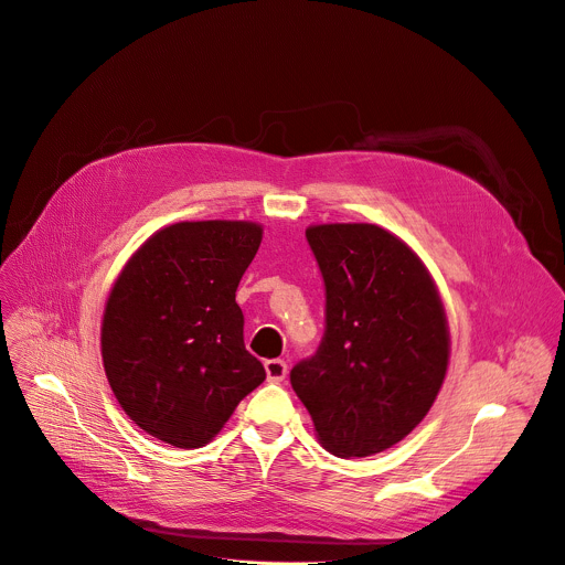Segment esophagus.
<instances>
[{"label": "esophagus", "instance_id": "obj_1", "mask_svg": "<svg viewBox=\"0 0 565 565\" xmlns=\"http://www.w3.org/2000/svg\"><path fill=\"white\" fill-rule=\"evenodd\" d=\"M286 372H288L286 361H281V359L266 361V374H268L270 382H284L286 380Z\"/></svg>", "mask_w": 565, "mask_h": 565}]
</instances>
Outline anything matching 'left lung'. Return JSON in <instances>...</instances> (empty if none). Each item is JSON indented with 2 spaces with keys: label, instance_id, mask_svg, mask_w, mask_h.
I'll list each match as a JSON object with an SVG mask.
<instances>
[{
  "label": "left lung",
  "instance_id": "obj_1",
  "mask_svg": "<svg viewBox=\"0 0 565 565\" xmlns=\"http://www.w3.org/2000/svg\"><path fill=\"white\" fill-rule=\"evenodd\" d=\"M327 288L316 356L290 370L316 436L331 455L384 452L416 429L445 382L449 327L423 258L367 222L311 224Z\"/></svg>",
  "mask_w": 565,
  "mask_h": 565
}]
</instances>
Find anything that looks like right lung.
I'll return each mask as SVG.
<instances>
[{"instance_id":"add662e5","label":"right lung","mask_w":565,"mask_h":565,"mask_svg":"<svg viewBox=\"0 0 565 565\" xmlns=\"http://www.w3.org/2000/svg\"><path fill=\"white\" fill-rule=\"evenodd\" d=\"M263 238L249 220L174 222L125 263L102 318L113 395L149 436L211 443L266 370L245 350L236 288Z\"/></svg>"}]
</instances>
